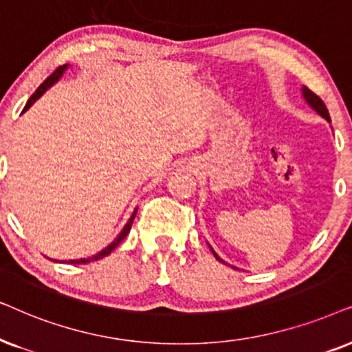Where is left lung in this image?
Listing matches in <instances>:
<instances>
[{"label":"left lung","instance_id":"8db88e82","mask_svg":"<svg viewBox=\"0 0 352 352\" xmlns=\"http://www.w3.org/2000/svg\"><path fill=\"white\" fill-rule=\"evenodd\" d=\"M301 91H302V98H304V101H306V102H307V104H309V106H311V107H312V109H314V111H316L318 116H322V117H323V119H327V120H329V122H331V120H330V114H329V109H327L325 102H323V101L320 100V98H318V96L316 95V93H312L311 90H309V88H307V87H302V88H301ZM209 248H210V251H212V254H214V257H215V259H217L219 262H222V264H227V262H225L223 259H220V257H219V254H217V252H215V251L212 250V246H210V245H209ZM233 269H235V267H233Z\"/></svg>","mask_w":352,"mask_h":352}]
</instances>
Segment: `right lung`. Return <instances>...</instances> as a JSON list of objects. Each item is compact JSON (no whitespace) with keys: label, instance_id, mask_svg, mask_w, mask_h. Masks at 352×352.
Returning a JSON list of instances; mask_svg holds the SVG:
<instances>
[{"label":"right lung","instance_id":"1","mask_svg":"<svg viewBox=\"0 0 352 352\" xmlns=\"http://www.w3.org/2000/svg\"><path fill=\"white\" fill-rule=\"evenodd\" d=\"M65 69H67V64H65V65H63V67L56 69V70H54V72H53V74H51V75H50V77H48V78H46V80H45L43 83H41V85H40L38 88H36V91L34 93V95H32V96H30V100H29V101H27V104H25V107H23L22 114H23V112H25V111H29V109H30V107L35 104V101H36V100H40V98L45 95V91H48V90H50V88H51V87H53V85H54V83H56V82H58L60 77H63V75H64V72H65ZM137 210H138V209H135V210H133V212H132V215H130L129 222H127V223H125V227H124V228H122V230H120V233H119V235H117V238H116V240H114V241H112V243H111V245H107V246L104 248V250H101L100 252H96V254H95V256H90V257H83V259H70V261H60V262H69V264H88V262H91V261H98V259H102V257L109 256V254H111V252H112V251H114L117 246H119V243H120L122 240H124V238H125V236H127V235H129L130 228H132V223H133V219H135V215H137ZM51 261L58 262V261H56V259H51Z\"/></svg>","mask_w":352,"mask_h":352}]
</instances>
